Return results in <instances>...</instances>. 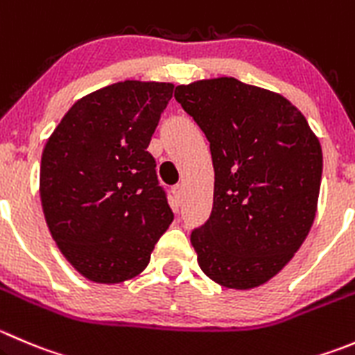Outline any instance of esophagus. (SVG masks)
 <instances>
[{
  "instance_id": "34e87169",
  "label": "esophagus",
  "mask_w": 355,
  "mask_h": 355,
  "mask_svg": "<svg viewBox=\"0 0 355 355\" xmlns=\"http://www.w3.org/2000/svg\"><path fill=\"white\" fill-rule=\"evenodd\" d=\"M171 192H173L175 199H177V201L180 202V201H182V198H184V185H182V184L175 185V187H173V191H171Z\"/></svg>"
}]
</instances>
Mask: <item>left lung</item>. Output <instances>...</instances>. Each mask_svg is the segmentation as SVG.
I'll list each match as a JSON object with an SVG mask.
<instances>
[{
	"label": "left lung",
	"mask_w": 355,
	"mask_h": 355,
	"mask_svg": "<svg viewBox=\"0 0 355 355\" xmlns=\"http://www.w3.org/2000/svg\"><path fill=\"white\" fill-rule=\"evenodd\" d=\"M175 98L208 139L215 170L211 215L191 234L199 267L220 286H260L315 218L319 139L288 98L236 78L180 85Z\"/></svg>",
	"instance_id": "1"
}]
</instances>
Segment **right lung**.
<instances>
[{
    "instance_id": "1",
    "label": "right lung",
    "mask_w": 355,
    "mask_h": 355,
    "mask_svg": "<svg viewBox=\"0 0 355 355\" xmlns=\"http://www.w3.org/2000/svg\"><path fill=\"white\" fill-rule=\"evenodd\" d=\"M171 95V83L109 85L79 98L44 146V220L69 263L94 283L139 276L173 222L147 150Z\"/></svg>"
}]
</instances>
